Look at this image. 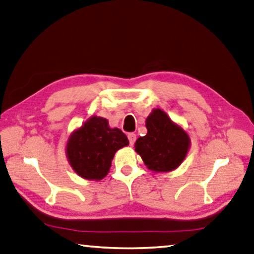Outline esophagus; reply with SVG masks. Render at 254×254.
Listing matches in <instances>:
<instances>
[{"label":"esophagus","mask_w":254,"mask_h":254,"mask_svg":"<svg viewBox=\"0 0 254 254\" xmlns=\"http://www.w3.org/2000/svg\"><path fill=\"white\" fill-rule=\"evenodd\" d=\"M127 137H128V141H130V144H131V145L134 144V142H135V140H136V135L134 134V133H128Z\"/></svg>","instance_id":"1"}]
</instances>
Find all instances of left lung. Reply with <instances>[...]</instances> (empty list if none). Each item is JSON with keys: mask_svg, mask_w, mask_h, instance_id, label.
<instances>
[{"mask_svg": "<svg viewBox=\"0 0 254 254\" xmlns=\"http://www.w3.org/2000/svg\"><path fill=\"white\" fill-rule=\"evenodd\" d=\"M147 133L135 142V152L155 173L171 172L179 168L190 149L187 131L160 109H153L145 120Z\"/></svg>", "mask_w": 254, "mask_h": 254, "instance_id": "1", "label": "left lung"}]
</instances>
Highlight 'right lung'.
<instances>
[{"label": "right lung", "mask_w": 254, "mask_h": 254, "mask_svg": "<svg viewBox=\"0 0 254 254\" xmlns=\"http://www.w3.org/2000/svg\"><path fill=\"white\" fill-rule=\"evenodd\" d=\"M127 145V137L120 128L110 127L107 119L93 115L71 133L65 153L79 177L100 181L109 173L115 152Z\"/></svg>", "instance_id": "right-lung-1"}]
</instances>
